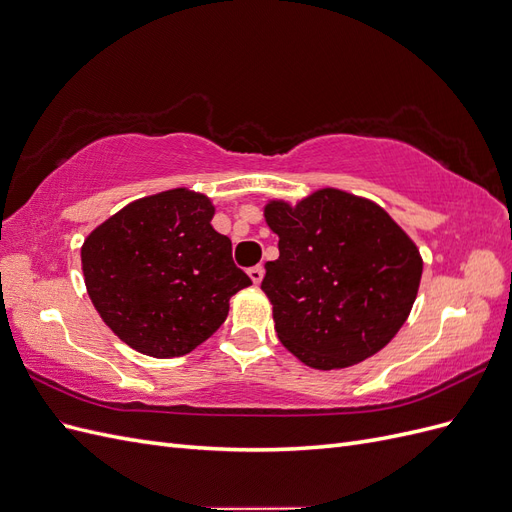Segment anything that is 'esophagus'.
<instances>
[{"label":"esophagus","mask_w":512,"mask_h":512,"mask_svg":"<svg viewBox=\"0 0 512 512\" xmlns=\"http://www.w3.org/2000/svg\"><path fill=\"white\" fill-rule=\"evenodd\" d=\"M247 275H250V280L258 286L262 282V277H265V269H262L260 265L258 267H252L250 271H247Z\"/></svg>","instance_id":"obj_1"}]
</instances>
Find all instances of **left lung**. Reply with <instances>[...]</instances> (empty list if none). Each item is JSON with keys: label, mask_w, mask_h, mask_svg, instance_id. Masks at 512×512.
Masks as SVG:
<instances>
[{"label": "left lung", "mask_w": 512, "mask_h": 512, "mask_svg": "<svg viewBox=\"0 0 512 512\" xmlns=\"http://www.w3.org/2000/svg\"><path fill=\"white\" fill-rule=\"evenodd\" d=\"M265 222L280 258L265 265L262 292L275 331L314 369H344L380 352L416 301L423 258L416 243L374 200L337 188L269 200Z\"/></svg>", "instance_id": "obj_1"}]
</instances>
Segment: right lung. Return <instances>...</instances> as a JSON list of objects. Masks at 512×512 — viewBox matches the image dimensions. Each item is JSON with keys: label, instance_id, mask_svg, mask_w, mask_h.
<instances>
[{"label": "right lung", "instance_id": "add662e5", "mask_svg": "<svg viewBox=\"0 0 512 512\" xmlns=\"http://www.w3.org/2000/svg\"><path fill=\"white\" fill-rule=\"evenodd\" d=\"M207 194L175 188L132 200L87 235L85 286L123 344L153 359L192 352L222 327L230 297L252 284L211 226Z\"/></svg>", "mask_w": 512, "mask_h": 512}]
</instances>
